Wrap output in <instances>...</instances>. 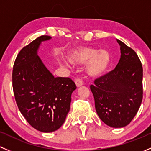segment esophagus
I'll use <instances>...</instances> for the list:
<instances>
[{
  "instance_id": "34e87169",
  "label": "esophagus",
  "mask_w": 151,
  "mask_h": 151,
  "mask_svg": "<svg viewBox=\"0 0 151 151\" xmlns=\"http://www.w3.org/2000/svg\"><path fill=\"white\" fill-rule=\"evenodd\" d=\"M75 83H76V86H77V87H79V86H82V85L83 84V81H82V79H81L80 78H76Z\"/></svg>"
}]
</instances>
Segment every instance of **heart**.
<instances>
[{
	"mask_svg": "<svg viewBox=\"0 0 151 151\" xmlns=\"http://www.w3.org/2000/svg\"><path fill=\"white\" fill-rule=\"evenodd\" d=\"M69 60L73 64L87 65V72L92 76H98L107 71L111 63V56L105 49L83 46L74 49L69 54Z\"/></svg>",
	"mask_w": 151,
	"mask_h": 151,
	"instance_id": "obj_1",
	"label": "heart"
}]
</instances>
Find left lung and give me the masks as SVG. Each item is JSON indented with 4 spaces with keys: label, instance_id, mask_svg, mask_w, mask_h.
Returning <instances> with one entry per match:
<instances>
[{
    "label": "left lung",
    "instance_id": "left-lung-1",
    "mask_svg": "<svg viewBox=\"0 0 151 151\" xmlns=\"http://www.w3.org/2000/svg\"><path fill=\"white\" fill-rule=\"evenodd\" d=\"M121 58L113 70L90 86L99 119L113 128L128 125L142 100V66L132 48L117 39Z\"/></svg>",
    "mask_w": 151,
    "mask_h": 151
}]
</instances>
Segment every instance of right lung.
Returning <instances> with one entry per match:
<instances>
[{"label": "right lung", "instance_id": "1", "mask_svg": "<svg viewBox=\"0 0 151 151\" xmlns=\"http://www.w3.org/2000/svg\"><path fill=\"white\" fill-rule=\"evenodd\" d=\"M41 35L23 47L12 72V86L17 105L27 122L42 132L58 129L70 110L71 94L76 86L70 78H55L37 54Z\"/></svg>", "mask_w": 151, "mask_h": 151}]
</instances>
